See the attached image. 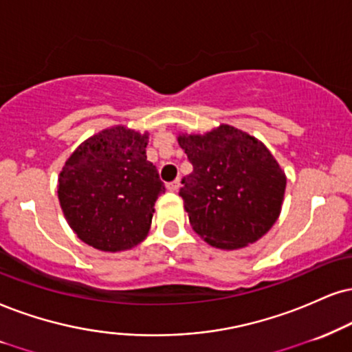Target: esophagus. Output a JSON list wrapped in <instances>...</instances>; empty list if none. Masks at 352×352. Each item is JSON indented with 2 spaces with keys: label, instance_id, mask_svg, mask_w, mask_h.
I'll list each match as a JSON object with an SVG mask.
<instances>
[{
  "label": "esophagus",
  "instance_id": "obj_1",
  "mask_svg": "<svg viewBox=\"0 0 352 352\" xmlns=\"http://www.w3.org/2000/svg\"><path fill=\"white\" fill-rule=\"evenodd\" d=\"M179 186H181V181L179 179H175V181H173V183H168L166 188H168V190H171V192H176V190L179 189Z\"/></svg>",
  "mask_w": 352,
  "mask_h": 352
}]
</instances>
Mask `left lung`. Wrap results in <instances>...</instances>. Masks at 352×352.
<instances>
[{
	"instance_id": "left-lung-1",
	"label": "left lung",
	"mask_w": 352,
	"mask_h": 352,
	"mask_svg": "<svg viewBox=\"0 0 352 352\" xmlns=\"http://www.w3.org/2000/svg\"><path fill=\"white\" fill-rule=\"evenodd\" d=\"M192 163L179 196L194 232L220 250L258 241L279 219L287 177L261 140L220 124L210 132L179 133Z\"/></svg>"
}]
</instances>
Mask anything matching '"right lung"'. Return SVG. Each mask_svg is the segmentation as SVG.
Instances as JSON below:
<instances>
[{"label": "right lung", "mask_w": 352, "mask_h": 352, "mask_svg": "<svg viewBox=\"0 0 352 352\" xmlns=\"http://www.w3.org/2000/svg\"><path fill=\"white\" fill-rule=\"evenodd\" d=\"M148 132L114 125L86 138L58 175L65 219L86 245L106 253L145 240L163 194L156 166L146 160Z\"/></svg>", "instance_id": "1"}]
</instances>
